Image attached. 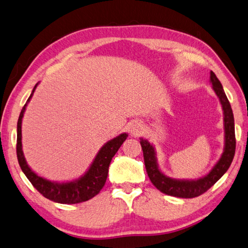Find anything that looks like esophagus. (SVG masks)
<instances>
[{
	"instance_id": "34e87169",
	"label": "esophagus",
	"mask_w": 248,
	"mask_h": 248,
	"mask_svg": "<svg viewBox=\"0 0 248 248\" xmlns=\"http://www.w3.org/2000/svg\"><path fill=\"white\" fill-rule=\"evenodd\" d=\"M142 129H143V126L139 121H133V122H130L128 124V131L131 136L138 137L142 133Z\"/></svg>"
}]
</instances>
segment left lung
<instances>
[{
  "label": "left lung",
  "mask_w": 248,
  "mask_h": 248,
  "mask_svg": "<svg viewBox=\"0 0 248 248\" xmlns=\"http://www.w3.org/2000/svg\"><path fill=\"white\" fill-rule=\"evenodd\" d=\"M210 84L212 85V89L222 105L224 121V148L221 157L206 175L197 179H177L170 177L159 168L155 146L148 140L140 138V144L142 146L148 177H150L153 185L164 194L181 197V199H193V197L200 196L201 194L205 193L208 189H210L227 172L232 162L235 152L234 119L232 109L226 94H225L221 81L218 80L217 75L212 71L210 72Z\"/></svg>",
  "instance_id": "left-lung-1"
}]
</instances>
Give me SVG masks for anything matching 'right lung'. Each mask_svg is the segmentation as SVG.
Listing matches in <instances>:
<instances>
[{
  "label": "right lung",
  "mask_w": 248,
  "mask_h": 248,
  "mask_svg": "<svg viewBox=\"0 0 248 248\" xmlns=\"http://www.w3.org/2000/svg\"><path fill=\"white\" fill-rule=\"evenodd\" d=\"M38 85L39 82L36 84L29 100L22 108L18 124H16V157H18L22 172L25 174L31 185L48 200L59 203H68V205L86 202L100 193L103 186H105L109 164L123 142L127 139L128 134L123 133L106 142L97 152L90 167L78 178L68 181H54L42 177L27 164L24 153L22 151V120H23L27 104L34 95Z\"/></svg>",
  "instance_id": "add662e5"
}]
</instances>
